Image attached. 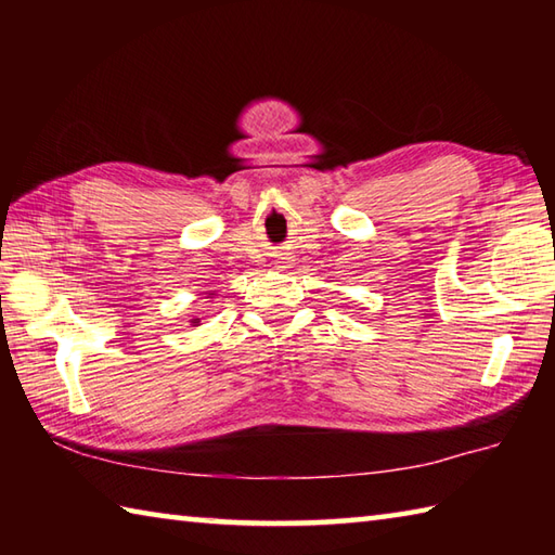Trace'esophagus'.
Segmentation results:
<instances>
[{"mask_svg":"<svg viewBox=\"0 0 555 555\" xmlns=\"http://www.w3.org/2000/svg\"><path fill=\"white\" fill-rule=\"evenodd\" d=\"M276 267H288V264H276Z\"/></svg>","mask_w":555,"mask_h":555,"instance_id":"obj_1","label":"esophagus"}]
</instances>
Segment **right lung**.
Masks as SVG:
<instances>
[{
	"label": "right lung",
	"instance_id": "1",
	"mask_svg": "<svg viewBox=\"0 0 555 555\" xmlns=\"http://www.w3.org/2000/svg\"><path fill=\"white\" fill-rule=\"evenodd\" d=\"M191 324H193V326H197V324H199V320H191Z\"/></svg>",
	"mask_w": 555,
	"mask_h": 555
}]
</instances>
